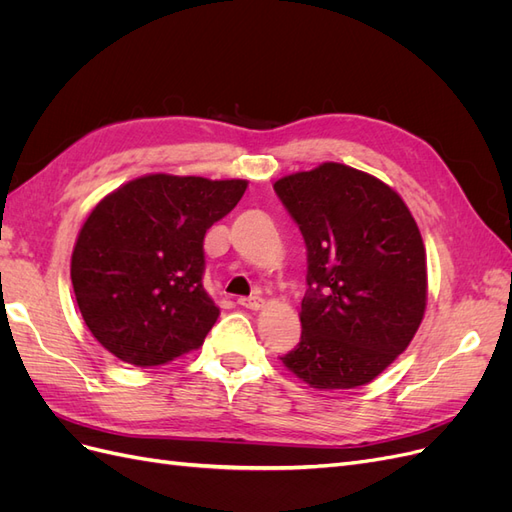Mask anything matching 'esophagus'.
<instances>
[{
    "instance_id": "34e87169",
    "label": "esophagus",
    "mask_w": 512,
    "mask_h": 512,
    "mask_svg": "<svg viewBox=\"0 0 512 512\" xmlns=\"http://www.w3.org/2000/svg\"><path fill=\"white\" fill-rule=\"evenodd\" d=\"M237 303L241 307H247V309H260L262 307V299L260 297H241Z\"/></svg>"
}]
</instances>
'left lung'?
<instances>
[{
    "label": "left lung",
    "mask_w": 512,
    "mask_h": 512,
    "mask_svg": "<svg viewBox=\"0 0 512 512\" xmlns=\"http://www.w3.org/2000/svg\"><path fill=\"white\" fill-rule=\"evenodd\" d=\"M307 250L301 342L282 363L314 389H354L408 348L425 314L421 232L380 179L324 162L275 181Z\"/></svg>",
    "instance_id": "left-lung-1"
}]
</instances>
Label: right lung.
I'll list each match as a JSON object with an SVG mask.
<instances>
[{"label": "right lung", "mask_w": 512, "mask_h": 512, "mask_svg": "<svg viewBox=\"0 0 512 512\" xmlns=\"http://www.w3.org/2000/svg\"><path fill=\"white\" fill-rule=\"evenodd\" d=\"M247 181L147 175L108 194L85 220L70 277L91 335L136 367L203 346L220 316L203 286L207 230Z\"/></svg>", "instance_id": "add662e5"}]
</instances>
